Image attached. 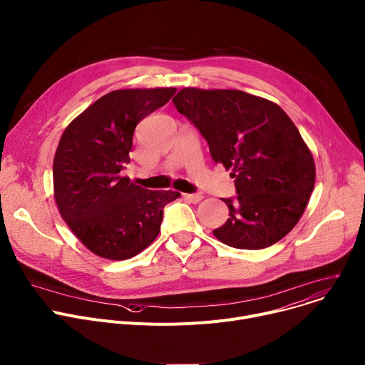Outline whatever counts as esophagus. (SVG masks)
<instances>
[{
  "mask_svg": "<svg viewBox=\"0 0 365 365\" xmlns=\"http://www.w3.org/2000/svg\"><path fill=\"white\" fill-rule=\"evenodd\" d=\"M185 200L186 201H189V202H192V204H198L204 197H202V193H185Z\"/></svg>",
  "mask_w": 365,
  "mask_h": 365,
  "instance_id": "1",
  "label": "esophagus"
}]
</instances>
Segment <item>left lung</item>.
<instances>
[{
	"instance_id": "1",
	"label": "left lung",
	"mask_w": 365,
	"mask_h": 365,
	"mask_svg": "<svg viewBox=\"0 0 365 365\" xmlns=\"http://www.w3.org/2000/svg\"><path fill=\"white\" fill-rule=\"evenodd\" d=\"M173 103L232 170L237 197L223 198L227 222L214 236L237 250H262L299 222L315 164L294 121L274 103L237 89L183 88Z\"/></svg>"
}]
</instances>
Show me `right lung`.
I'll use <instances>...</instances> for the list:
<instances>
[{
    "instance_id": "add662e5",
    "label": "right lung",
    "mask_w": 365,
    "mask_h": 365,
    "mask_svg": "<svg viewBox=\"0 0 365 365\" xmlns=\"http://www.w3.org/2000/svg\"><path fill=\"white\" fill-rule=\"evenodd\" d=\"M176 88L118 89L89 106L66 128L53 164L54 198L82 244L107 259H128L157 237L164 207L180 197L150 190L120 175L129 164L133 132Z\"/></svg>"
}]
</instances>
